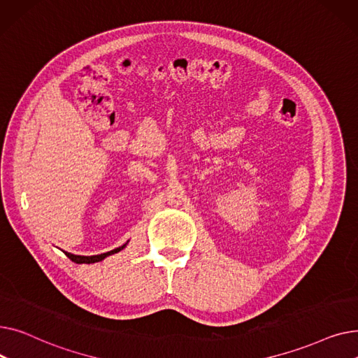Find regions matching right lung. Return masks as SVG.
I'll use <instances>...</instances> for the list:
<instances>
[{
  "label": "right lung",
  "instance_id": "1",
  "mask_svg": "<svg viewBox=\"0 0 358 358\" xmlns=\"http://www.w3.org/2000/svg\"><path fill=\"white\" fill-rule=\"evenodd\" d=\"M127 242H129V241H127ZM127 242L123 243V245L119 247V248H115V250H111V251L104 252V254H100V255H75V254H71V252H66V251H64V252H65V255H66L69 259H72L73 262H77V264H94V262L103 261V259L107 258L108 255L120 252L123 248H126Z\"/></svg>",
  "mask_w": 358,
  "mask_h": 358
}]
</instances>
